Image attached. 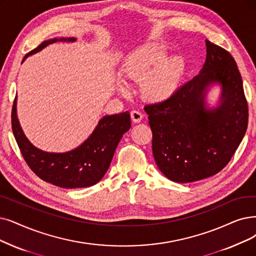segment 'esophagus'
Returning a JSON list of instances; mask_svg holds the SVG:
<instances>
[{"label": "esophagus", "mask_w": 256, "mask_h": 256, "mask_svg": "<svg viewBox=\"0 0 256 256\" xmlns=\"http://www.w3.org/2000/svg\"><path fill=\"white\" fill-rule=\"evenodd\" d=\"M130 116H131L132 120H134V122H140L142 118V114L138 110H132Z\"/></svg>", "instance_id": "obj_1"}]
</instances>
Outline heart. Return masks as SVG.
Segmentation results:
<instances>
[{
	"mask_svg": "<svg viewBox=\"0 0 256 256\" xmlns=\"http://www.w3.org/2000/svg\"><path fill=\"white\" fill-rule=\"evenodd\" d=\"M166 56L167 48L153 43L134 50L122 62V74L140 83L142 96L153 103L165 102L173 96L185 69L182 58Z\"/></svg>",
	"mask_w": 256,
	"mask_h": 256,
	"instance_id": "1",
	"label": "heart"
}]
</instances>
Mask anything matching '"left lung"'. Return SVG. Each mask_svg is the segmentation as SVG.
Listing matches in <instances>:
<instances>
[{"mask_svg":"<svg viewBox=\"0 0 256 256\" xmlns=\"http://www.w3.org/2000/svg\"><path fill=\"white\" fill-rule=\"evenodd\" d=\"M207 58L198 76L171 98L145 106L152 130V151L162 173L176 182L216 174L230 162L246 134L248 103L236 62L206 40ZM222 86L221 105H204L210 84Z\"/></svg>","mask_w":256,"mask_h":256,"instance_id":"1","label":"left lung"}]
</instances>
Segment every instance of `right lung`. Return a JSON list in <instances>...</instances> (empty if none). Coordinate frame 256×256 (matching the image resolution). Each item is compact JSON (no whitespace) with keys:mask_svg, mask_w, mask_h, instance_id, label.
I'll return each instance as SVG.
<instances>
[{"mask_svg":"<svg viewBox=\"0 0 256 256\" xmlns=\"http://www.w3.org/2000/svg\"><path fill=\"white\" fill-rule=\"evenodd\" d=\"M58 40L74 42L76 38L45 40L24 58ZM12 127L25 162L40 180L60 188L74 189L94 186L105 176L118 142L131 127V120L128 111L106 116L100 120L94 131L78 148L64 153L45 152L36 148L25 136L16 116V96L12 110Z\"/></svg>","mask_w":256,"mask_h":256,"instance_id":"add662e5","label":"right lung"}]
</instances>
